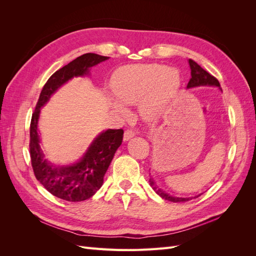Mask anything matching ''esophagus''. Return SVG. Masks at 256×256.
I'll list each match as a JSON object with an SVG mask.
<instances>
[{
  "label": "esophagus",
  "instance_id": "esophagus-1",
  "mask_svg": "<svg viewBox=\"0 0 256 256\" xmlns=\"http://www.w3.org/2000/svg\"><path fill=\"white\" fill-rule=\"evenodd\" d=\"M134 134H136V132H134V131L132 129H127V130L125 131V134H124V140H125V141L130 140L131 138L134 136Z\"/></svg>",
  "mask_w": 256,
  "mask_h": 256
}]
</instances>
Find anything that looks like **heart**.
<instances>
[{
    "instance_id": "heart-1",
    "label": "heart",
    "mask_w": 256,
    "mask_h": 256,
    "mask_svg": "<svg viewBox=\"0 0 256 256\" xmlns=\"http://www.w3.org/2000/svg\"><path fill=\"white\" fill-rule=\"evenodd\" d=\"M180 85V74L160 64L122 68L112 80V90L116 99L126 104L142 102L141 110L146 116H154L164 110L176 96ZM116 108L124 112L122 106H116Z\"/></svg>"
}]
</instances>
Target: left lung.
Wrapping results in <instances>:
<instances>
[{"mask_svg":"<svg viewBox=\"0 0 256 256\" xmlns=\"http://www.w3.org/2000/svg\"><path fill=\"white\" fill-rule=\"evenodd\" d=\"M189 65L191 68V79L188 82L187 88H194V86H200V85H214V86H220V83L218 79L214 78V76H212L209 72L200 67L196 62L193 60H189ZM150 184L152 189L157 192V194H159L162 198L171 200V202H186V200H189V198H174V196H170L166 193H164L162 190H160L154 182L150 180ZM198 198V196H194Z\"/></svg>","mask_w":256,"mask_h":256,"instance_id":"1","label":"left lung"}]
</instances>
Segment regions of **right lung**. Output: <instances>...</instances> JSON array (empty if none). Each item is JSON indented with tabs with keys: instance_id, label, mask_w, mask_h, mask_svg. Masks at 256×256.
Here are the masks:
<instances>
[{
	"instance_id": "1",
	"label": "right lung",
	"mask_w": 256,
	"mask_h": 256,
	"mask_svg": "<svg viewBox=\"0 0 256 256\" xmlns=\"http://www.w3.org/2000/svg\"><path fill=\"white\" fill-rule=\"evenodd\" d=\"M108 56L85 53L54 72L46 82L36 104L30 125V156L36 180L51 194L68 202H81L100 189L104 176L122 142V129H109L100 134L90 146L82 160L70 166L54 168L44 160L37 134L40 108L60 85L74 76L88 74V68L108 60Z\"/></svg>"
}]
</instances>
